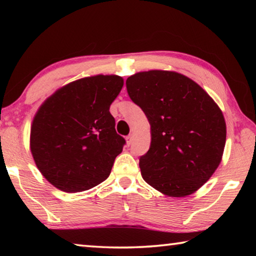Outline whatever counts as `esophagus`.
Wrapping results in <instances>:
<instances>
[{"instance_id": "1", "label": "esophagus", "mask_w": 256, "mask_h": 256, "mask_svg": "<svg viewBox=\"0 0 256 256\" xmlns=\"http://www.w3.org/2000/svg\"><path fill=\"white\" fill-rule=\"evenodd\" d=\"M133 140H134V136L133 134H130V136L126 138V142H128V144L130 146L133 142Z\"/></svg>"}]
</instances>
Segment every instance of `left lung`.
Returning <instances> with one entry per match:
<instances>
[{
    "instance_id": "8db88e82",
    "label": "left lung",
    "mask_w": 256,
    "mask_h": 256,
    "mask_svg": "<svg viewBox=\"0 0 256 256\" xmlns=\"http://www.w3.org/2000/svg\"><path fill=\"white\" fill-rule=\"evenodd\" d=\"M126 88L150 123V149L138 164L142 177L164 196H190L222 162V110L196 82L174 71L136 73L128 78Z\"/></svg>"
}]
</instances>
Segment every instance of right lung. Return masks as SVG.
Listing matches in <instances>:
<instances>
[{
    "label": "right lung",
    "mask_w": 256,
    "mask_h": 256,
    "mask_svg": "<svg viewBox=\"0 0 256 256\" xmlns=\"http://www.w3.org/2000/svg\"><path fill=\"white\" fill-rule=\"evenodd\" d=\"M123 84L115 74L82 78L56 90L38 108L30 150L42 175L56 188L82 192L110 176L125 144L110 112Z\"/></svg>",
    "instance_id": "obj_1"
}]
</instances>
